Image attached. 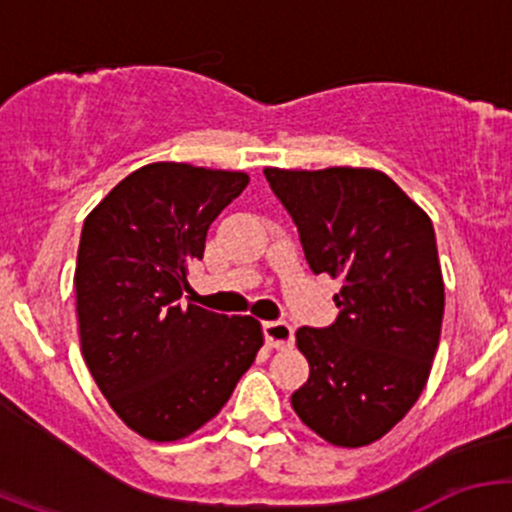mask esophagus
<instances>
[{
  "label": "esophagus",
  "instance_id": "1",
  "mask_svg": "<svg viewBox=\"0 0 512 512\" xmlns=\"http://www.w3.org/2000/svg\"><path fill=\"white\" fill-rule=\"evenodd\" d=\"M262 332H265L267 344L272 349H285L294 342V329L287 322H265Z\"/></svg>",
  "mask_w": 512,
  "mask_h": 512
}]
</instances>
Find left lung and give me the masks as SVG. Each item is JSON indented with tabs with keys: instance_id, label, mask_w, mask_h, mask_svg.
Returning a JSON list of instances; mask_svg holds the SVG:
<instances>
[{
	"instance_id": "left-lung-1",
	"label": "left lung",
	"mask_w": 512,
	"mask_h": 512,
	"mask_svg": "<svg viewBox=\"0 0 512 512\" xmlns=\"http://www.w3.org/2000/svg\"><path fill=\"white\" fill-rule=\"evenodd\" d=\"M314 275L342 277L329 327H299L309 361L292 409L334 446H366L396 426L426 386L443 322L436 232L381 170L267 168Z\"/></svg>"
}]
</instances>
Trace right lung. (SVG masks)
Segmentation results:
<instances>
[{
  "instance_id": "1",
  "label": "right lung",
  "mask_w": 512,
  "mask_h": 512,
  "mask_svg": "<svg viewBox=\"0 0 512 512\" xmlns=\"http://www.w3.org/2000/svg\"><path fill=\"white\" fill-rule=\"evenodd\" d=\"M232 170L151 163L86 218L76 260L84 359L111 409L151 441L218 414L262 347L252 317L183 304L213 220L247 188Z\"/></svg>"
}]
</instances>
